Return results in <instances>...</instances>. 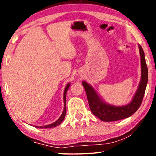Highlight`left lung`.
<instances>
[{"mask_svg": "<svg viewBox=\"0 0 156 156\" xmlns=\"http://www.w3.org/2000/svg\"><path fill=\"white\" fill-rule=\"evenodd\" d=\"M140 57L141 76L136 92L133 99L124 106H115L103 101L95 89L89 83L82 81V85L87 93L89 107L92 114L103 121H116L129 118L140 107L144 99L145 91L148 84V67L142 47L138 44Z\"/></svg>", "mask_w": 156, "mask_h": 156, "instance_id": "left-lung-1", "label": "left lung"}]
</instances>
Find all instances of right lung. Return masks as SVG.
Here are the masks:
<instances>
[{"label":"right lung","mask_w":156,"mask_h":156,"mask_svg":"<svg viewBox=\"0 0 156 156\" xmlns=\"http://www.w3.org/2000/svg\"><path fill=\"white\" fill-rule=\"evenodd\" d=\"M70 86V83H68V84L66 85V87L65 89V91H64V94H63V100H64V109L62 112V114L60 116V117L57 119V120L55 121V122L50 123V124L46 125V126H35V127L38 128V129H50V128H54L56 127L57 126H59L60 123L62 122L65 119V115H66V95H67V91L68 89H69V87Z\"/></svg>","instance_id":"add662e5"}]
</instances>
